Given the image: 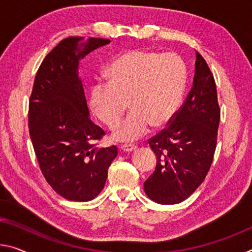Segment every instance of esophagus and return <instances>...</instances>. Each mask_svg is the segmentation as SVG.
<instances>
[{"instance_id":"obj_1","label":"esophagus","mask_w":252,"mask_h":252,"mask_svg":"<svg viewBox=\"0 0 252 252\" xmlns=\"http://www.w3.org/2000/svg\"><path fill=\"white\" fill-rule=\"evenodd\" d=\"M120 148H121V150L125 151V153H130V151H134L135 149H137V146L131 145V143L130 145H126H126H122Z\"/></svg>"}]
</instances>
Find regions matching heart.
Here are the masks:
<instances>
[{
    "label": "heart",
    "mask_w": 252,
    "mask_h": 252,
    "mask_svg": "<svg viewBox=\"0 0 252 252\" xmlns=\"http://www.w3.org/2000/svg\"><path fill=\"white\" fill-rule=\"evenodd\" d=\"M107 82L91 87L90 103L95 115L112 127L126 110L131 114L114 127L115 141H132L155 127L173 121L182 105L187 69L177 55L129 50L120 55L107 69Z\"/></svg>",
    "instance_id": "obj_1"
}]
</instances>
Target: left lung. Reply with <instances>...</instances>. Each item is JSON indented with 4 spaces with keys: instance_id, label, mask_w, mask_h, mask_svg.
Wrapping results in <instances>:
<instances>
[{
    "instance_id": "8db88e82",
    "label": "left lung",
    "mask_w": 252,
    "mask_h": 252,
    "mask_svg": "<svg viewBox=\"0 0 252 252\" xmlns=\"http://www.w3.org/2000/svg\"><path fill=\"white\" fill-rule=\"evenodd\" d=\"M220 106L217 85L205 59L196 51L193 86L170 125L149 139L157 157L143 184L159 204H177L204 182L217 148Z\"/></svg>"
}]
</instances>
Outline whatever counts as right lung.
<instances>
[{"label": "right lung", "instance_id": "1", "mask_svg": "<svg viewBox=\"0 0 252 252\" xmlns=\"http://www.w3.org/2000/svg\"><path fill=\"white\" fill-rule=\"evenodd\" d=\"M109 39L69 37L46 56L29 102V132L40 169L63 198L87 202L105 185L118 148L97 147L105 134L90 119L79 61Z\"/></svg>", "mask_w": 252, "mask_h": 252}]
</instances>
